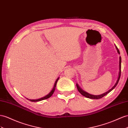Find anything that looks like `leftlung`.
<instances>
[{"label":"left lung","instance_id":"left-lung-1","mask_svg":"<svg viewBox=\"0 0 128 128\" xmlns=\"http://www.w3.org/2000/svg\"><path fill=\"white\" fill-rule=\"evenodd\" d=\"M116 48L117 49V52L118 54H120V51L118 50V48H117V46H116ZM119 70H120V72H119V74H118V79L117 80V82L116 83H115V84L114 85V86L111 88V89H110L109 90H108V91H106V92H105L104 94H100V95H94V94H90L89 93H88L87 92H86V91H84L82 88L79 86V85H78L77 83L76 84V86H77V88L78 89V91H79V92L82 94L83 96H85L86 97H87V98H90V99H100V98L103 97L104 96H105L106 95V94H109L110 91H112L114 88H115L116 86L117 85L118 83L119 82V80H120V74H121V57L120 56V62H119Z\"/></svg>","mask_w":128,"mask_h":128}]
</instances>
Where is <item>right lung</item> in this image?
<instances>
[{"mask_svg":"<svg viewBox=\"0 0 128 128\" xmlns=\"http://www.w3.org/2000/svg\"><path fill=\"white\" fill-rule=\"evenodd\" d=\"M59 78H60V77H58L57 79L56 80L55 83L54 84V86L53 88H52V89L51 90V91L48 94H46V96L42 97L40 98H38V99H37V100H30V99H28V98H26V99L29 100H30L31 102H39V101H41V100H46V99H48V98H50L52 95V94H53L54 92V91L55 89H56V86L57 83V82H58V80H59Z\"/></svg>","mask_w":128,"mask_h":128,"instance_id":"add662e5","label":"right lung"}]
</instances>
